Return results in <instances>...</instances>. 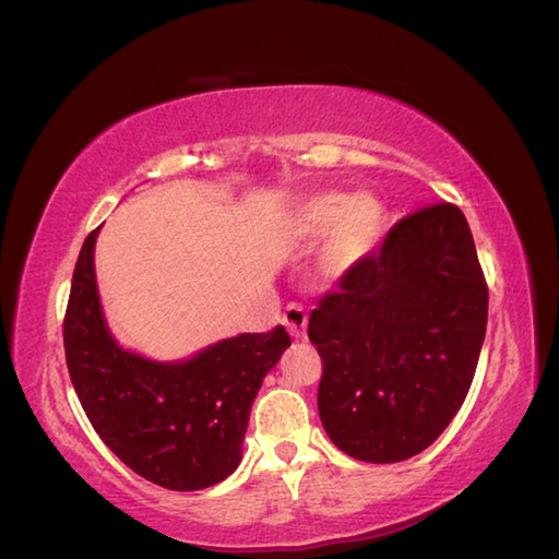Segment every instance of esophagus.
I'll list each match as a JSON object with an SVG mask.
<instances>
[{"label": "esophagus", "instance_id": "34e87169", "mask_svg": "<svg viewBox=\"0 0 559 559\" xmlns=\"http://www.w3.org/2000/svg\"><path fill=\"white\" fill-rule=\"evenodd\" d=\"M282 323L287 325L292 337H304L306 335V323H309V313L301 304H289L282 313Z\"/></svg>", "mask_w": 559, "mask_h": 559}]
</instances>
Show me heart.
Returning <instances> with one entry per match:
<instances>
[{
	"label": "heart",
	"mask_w": 559,
	"mask_h": 559,
	"mask_svg": "<svg viewBox=\"0 0 559 559\" xmlns=\"http://www.w3.org/2000/svg\"><path fill=\"white\" fill-rule=\"evenodd\" d=\"M385 214L373 198L347 192H316L301 200L289 214V231L304 241L325 238L321 265L328 275H347L364 263L383 234Z\"/></svg>",
	"instance_id": "heart-1"
}]
</instances>
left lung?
Wrapping results in <instances>:
<instances>
[{"label": "left lung", "instance_id": "1", "mask_svg": "<svg viewBox=\"0 0 559 559\" xmlns=\"http://www.w3.org/2000/svg\"><path fill=\"white\" fill-rule=\"evenodd\" d=\"M485 328L487 282L463 212L439 202L403 216L309 318L330 441L367 463L431 447L471 391Z\"/></svg>", "mask_w": 559, "mask_h": 559}]
</instances>
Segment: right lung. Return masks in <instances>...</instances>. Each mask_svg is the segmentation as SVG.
I'll list each match as a JSON object with an SVG mask.
<instances>
[{
  "label": "right lung",
  "mask_w": 559,
  "mask_h": 559,
  "mask_svg": "<svg viewBox=\"0 0 559 559\" xmlns=\"http://www.w3.org/2000/svg\"><path fill=\"white\" fill-rule=\"evenodd\" d=\"M96 236H86L76 258L64 313L67 369L91 427L158 487L192 492L222 483L241 463L250 405L292 345L289 333L282 325L243 333L174 364L122 349L100 311Z\"/></svg>",
  "instance_id": "obj_1"
}]
</instances>
